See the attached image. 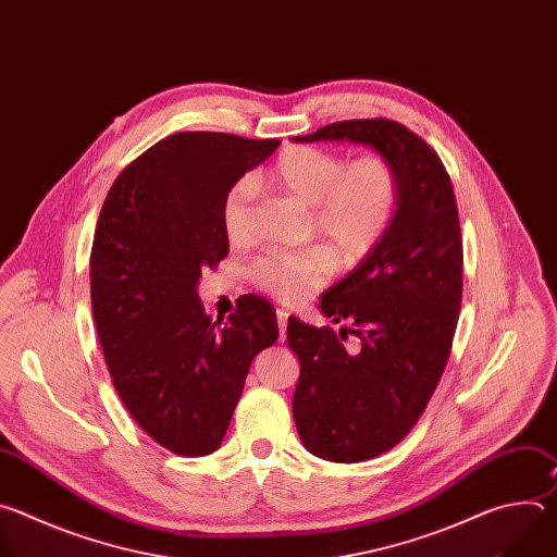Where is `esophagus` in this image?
<instances>
[{
	"label": "esophagus",
	"mask_w": 557,
	"mask_h": 557,
	"mask_svg": "<svg viewBox=\"0 0 557 557\" xmlns=\"http://www.w3.org/2000/svg\"><path fill=\"white\" fill-rule=\"evenodd\" d=\"M275 317H277V329H280V342H284V339H286V322H288V312H286V310H282V308H277Z\"/></svg>",
	"instance_id": "obj_1"
}]
</instances>
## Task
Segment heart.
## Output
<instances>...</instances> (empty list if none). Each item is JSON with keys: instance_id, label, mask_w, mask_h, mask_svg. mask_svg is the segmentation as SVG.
Returning a JSON list of instances; mask_svg holds the SVG:
<instances>
[{"instance_id": "1", "label": "heart", "mask_w": 557, "mask_h": 557, "mask_svg": "<svg viewBox=\"0 0 557 557\" xmlns=\"http://www.w3.org/2000/svg\"><path fill=\"white\" fill-rule=\"evenodd\" d=\"M269 181L293 202L312 209L310 235L329 240L344 264L363 260L387 233L396 205L399 178L383 156L346 158L320 147H290L269 172ZM253 185L237 181L220 207L222 231L231 243H243L251 228ZM331 251L314 247L293 253H269L251 264L258 288L280 301H299L320 288L333 273Z\"/></svg>"}]
</instances>
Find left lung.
Listing matches in <instances>:
<instances>
[{
    "mask_svg": "<svg viewBox=\"0 0 557 557\" xmlns=\"http://www.w3.org/2000/svg\"><path fill=\"white\" fill-rule=\"evenodd\" d=\"M297 143H357L392 163L399 205L381 243L320 297L335 324L350 322L348 354L329 326L288 317L299 359L293 419L304 447L333 462L374 458L423 414L445 370L462 297V240L451 181L438 153L387 119L342 121Z\"/></svg>",
    "mask_w": 557,
    "mask_h": 557,
    "instance_id": "left-lung-1",
    "label": "left lung"
}]
</instances>
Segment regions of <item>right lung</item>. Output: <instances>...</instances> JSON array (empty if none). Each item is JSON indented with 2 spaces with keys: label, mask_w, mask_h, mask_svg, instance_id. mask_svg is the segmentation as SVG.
<instances>
[{
  "label": "right lung",
  "mask_w": 557,
  "mask_h": 557,
  "mask_svg": "<svg viewBox=\"0 0 557 557\" xmlns=\"http://www.w3.org/2000/svg\"><path fill=\"white\" fill-rule=\"evenodd\" d=\"M280 147L220 132H181L114 181L90 256L92 317L112 383L134 421L181 456L226 434L253 357L277 342L275 308L256 295L228 322L198 297L205 267L228 253L226 191Z\"/></svg>",
  "instance_id": "right-lung-1"
}]
</instances>
